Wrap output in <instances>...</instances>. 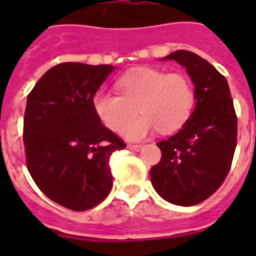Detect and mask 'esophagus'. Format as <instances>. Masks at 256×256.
I'll return each mask as SVG.
<instances>
[{"instance_id":"1","label":"esophagus","mask_w":256,"mask_h":256,"mask_svg":"<svg viewBox=\"0 0 256 256\" xmlns=\"http://www.w3.org/2000/svg\"><path fill=\"white\" fill-rule=\"evenodd\" d=\"M128 148L130 150H141V148H142V145H140V144H128Z\"/></svg>"}]
</instances>
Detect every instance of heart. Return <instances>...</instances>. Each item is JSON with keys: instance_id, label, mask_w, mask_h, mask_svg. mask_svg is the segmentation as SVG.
Returning <instances> with one entry per match:
<instances>
[{"instance_id": "1", "label": "heart", "mask_w": 256, "mask_h": 256, "mask_svg": "<svg viewBox=\"0 0 256 256\" xmlns=\"http://www.w3.org/2000/svg\"><path fill=\"white\" fill-rule=\"evenodd\" d=\"M119 93L100 90L93 97V108L106 128L119 133L136 110L143 114L129 124L123 134L138 140L152 130L172 134L184 128L194 106V89L184 74L138 68L116 80Z\"/></svg>"}]
</instances>
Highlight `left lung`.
I'll list each match as a JSON object with an SVG mask.
<instances>
[{
  "label": "left lung",
  "instance_id": "obj_1",
  "mask_svg": "<svg viewBox=\"0 0 256 256\" xmlns=\"http://www.w3.org/2000/svg\"><path fill=\"white\" fill-rule=\"evenodd\" d=\"M186 68L194 84L196 106L177 134L158 142L160 162L150 168L154 188L168 203L194 206L225 181L237 142V116L228 80L198 54L170 53Z\"/></svg>",
  "mask_w": 256,
  "mask_h": 256
}]
</instances>
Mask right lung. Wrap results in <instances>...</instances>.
<instances>
[{
    "label": "right lung",
    "mask_w": 256,
    "mask_h": 256,
    "mask_svg": "<svg viewBox=\"0 0 256 256\" xmlns=\"http://www.w3.org/2000/svg\"><path fill=\"white\" fill-rule=\"evenodd\" d=\"M114 71L110 64L60 63L27 97L26 163L42 193L72 211L93 208L112 188L110 156L126 144L101 124L93 97Z\"/></svg>",
    "instance_id": "1"
}]
</instances>
